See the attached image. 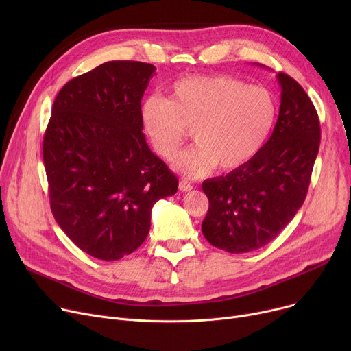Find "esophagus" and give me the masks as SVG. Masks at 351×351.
Instances as JSON below:
<instances>
[{
  "label": "esophagus",
  "mask_w": 351,
  "mask_h": 351,
  "mask_svg": "<svg viewBox=\"0 0 351 351\" xmlns=\"http://www.w3.org/2000/svg\"><path fill=\"white\" fill-rule=\"evenodd\" d=\"M192 183L191 182H188V180H180L179 182V189L182 191V192H189V191H192Z\"/></svg>",
  "instance_id": "34e87169"
}]
</instances>
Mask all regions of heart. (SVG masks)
I'll return each instance as SVG.
<instances>
[{"label": "heart", "mask_w": 351, "mask_h": 351, "mask_svg": "<svg viewBox=\"0 0 351 351\" xmlns=\"http://www.w3.org/2000/svg\"><path fill=\"white\" fill-rule=\"evenodd\" d=\"M278 106L271 92L229 75H200L176 81L169 99L149 97L142 105V123L155 151L172 159L188 136L196 143L182 152L173 168L199 178L216 166L243 168L266 143Z\"/></svg>", "instance_id": "obj_1"}]
</instances>
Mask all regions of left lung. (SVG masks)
I'll return each mask as SVG.
<instances>
[{
	"label": "left lung",
	"mask_w": 351,
	"mask_h": 351,
	"mask_svg": "<svg viewBox=\"0 0 351 351\" xmlns=\"http://www.w3.org/2000/svg\"><path fill=\"white\" fill-rule=\"evenodd\" d=\"M282 99L273 134L243 168L205 180L202 233L217 249L246 253L270 243L302 208L320 146V122L304 89L279 72Z\"/></svg>",
	"instance_id": "left-lung-1"
}]
</instances>
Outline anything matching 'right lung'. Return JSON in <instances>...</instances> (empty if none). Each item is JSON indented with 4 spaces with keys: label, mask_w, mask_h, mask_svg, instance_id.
<instances>
[{
    "label": "right lung",
    "mask_w": 351,
    "mask_h": 351,
    "mask_svg": "<svg viewBox=\"0 0 351 351\" xmlns=\"http://www.w3.org/2000/svg\"><path fill=\"white\" fill-rule=\"evenodd\" d=\"M155 66L109 61L66 82L43 156L52 215L82 252L112 262L135 252L178 178L146 143L141 99Z\"/></svg>",
    "instance_id": "right-lung-1"
}]
</instances>
